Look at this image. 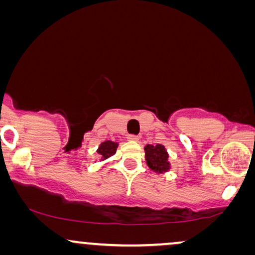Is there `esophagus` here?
Returning a JSON list of instances; mask_svg holds the SVG:
<instances>
[{
    "label": "esophagus",
    "mask_w": 255,
    "mask_h": 255,
    "mask_svg": "<svg viewBox=\"0 0 255 255\" xmlns=\"http://www.w3.org/2000/svg\"><path fill=\"white\" fill-rule=\"evenodd\" d=\"M128 139L130 141H138L139 140V137H138V135H135V134H128Z\"/></svg>",
    "instance_id": "34e87169"
}]
</instances>
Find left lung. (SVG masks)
<instances>
[{
    "instance_id": "1",
    "label": "left lung",
    "mask_w": 255,
    "mask_h": 255,
    "mask_svg": "<svg viewBox=\"0 0 255 255\" xmlns=\"http://www.w3.org/2000/svg\"><path fill=\"white\" fill-rule=\"evenodd\" d=\"M145 158L149 168L156 173H163L169 169L168 153L165 146L156 144L145 146Z\"/></svg>"
}]
</instances>
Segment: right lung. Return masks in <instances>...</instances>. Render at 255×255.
Masks as SVG:
<instances>
[{
    "mask_svg": "<svg viewBox=\"0 0 255 255\" xmlns=\"http://www.w3.org/2000/svg\"><path fill=\"white\" fill-rule=\"evenodd\" d=\"M117 146H118L117 142H114V141H110V140L104 141L100 145L99 149H97V153H99L101 158H102V160L108 159V158H110V156H113L115 153H116Z\"/></svg>",
    "mask_w": 255,
    "mask_h": 255,
    "instance_id": "add662e5",
    "label": "right lung"
}]
</instances>
